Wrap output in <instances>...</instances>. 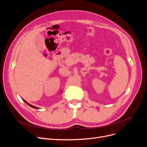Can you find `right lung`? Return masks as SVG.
<instances>
[{"label": "right lung", "instance_id": "add662e5", "mask_svg": "<svg viewBox=\"0 0 147 147\" xmlns=\"http://www.w3.org/2000/svg\"><path fill=\"white\" fill-rule=\"evenodd\" d=\"M22 99H23V98H22ZM23 101H24L25 103H26L27 105H29V107H32V108H35V109H39V108H37V107H34V106H33V105H31V104H29V103H28L26 101H25L23 99Z\"/></svg>", "mask_w": 147, "mask_h": 147}]
</instances>
